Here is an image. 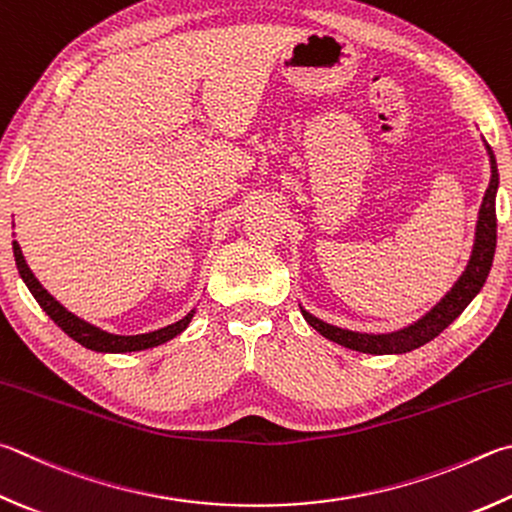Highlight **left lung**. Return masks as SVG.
<instances>
[{
    "mask_svg": "<svg viewBox=\"0 0 512 512\" xmlns=\"http://www.w3.org/2000/svg\"><path fill=\"white\" fill-rule=\"evenodd\" d=\"M483 147H486V154L490 161V183H488L486 194H483V201L477 215L475 241H472L470 259L466 268H463V273L459 275V280L452 284L450 291L445 293L430 311L423 313L421 318L414 320L412 324H407V327L387 331V333L342 329V327H336V324L320 320L318 315L309 313L300 304L304 320L309 322L320 336L351 351L369 353V356H401V353H410L418 347L427 345V342L439 336L443 329H448L450 324L457 320L463 311H466V306L475 300L483 284L488 280L492 259H495V248H497L495 199L499 190V172H497V161H495V154L490 150V145L483 141Z\"/></svg>",
    "mask_w": 512,
    "mask_h": 512,
    "instance_id": "1",
    "label": "left lung"
}]
</instances>
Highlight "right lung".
Returning <instances> with one entry per match:
<instances>
[{"label":"right lung","mask_w":512,"mask_h":512,"mask_svg":"<svg viewBox=\"0 0 512 512\" xmlns=\"http://www.w3.org/2000/svg\"><path fill=\"white\" fill-rule=\"evenodd\" d=\"M13 255H15V264H17V271H20V277L24 280V284L29 286V291L37 300V304L42 306V311L49 315V318L58 324V327L67 333L69 338H73L78 345H82L85 349H91V351L129 353V351H143V349L159 347V345H163V342L176 338L179 333L188 329V324L192 322L194 313H197V306H194V309L188 315H183L181 320H176L172 324H167V327H161L156 331L136 333V336H120V333H109L105 329L96 327V324L78 318V315L71 313L69 309H64V306L55 300V297L46 291V288L40 284V280L33 275L17 241H13Z\"/></svg>","instance_id":"1"}]
</instances>
